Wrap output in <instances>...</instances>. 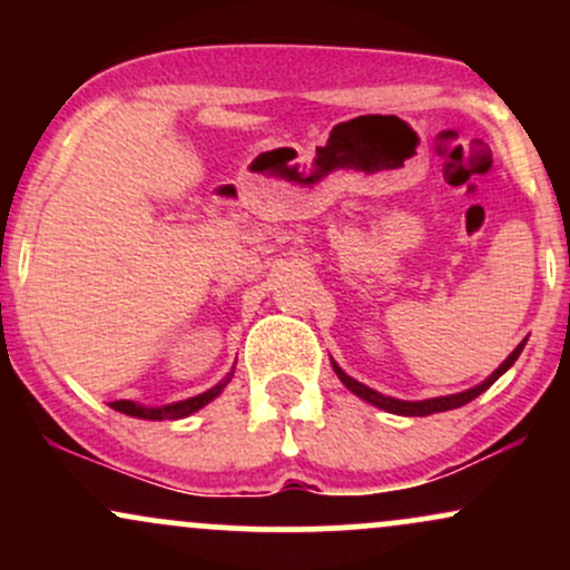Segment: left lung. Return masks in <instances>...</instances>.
<instances>
[{
    "label": "left lung",
    "instance_id": "obj_1",
    "mask_svg": "<svg viewBox=\"0 0 570 570\" xmlns=\"http://www.w3.org/2000/svg\"><path fill=\"white\" fill-rule=\"evenodd\" d=\"M522 348H525V340H522V343L517 345V348H514L512 353H509L507 358H503L501 367L495 370L493 375L488 377V381H482L480 385H474V389L463 391V394H453V396L426 399V402H402V399L383 396V394H377V391L367 389V385H362L358 381H353L351 375H345V372L340 370L335 362H332V367H335V372H337L340 381L345 383V389H351L353 394H356V396L367 399V402H370V404H375V407H381V410H385V412H394V415H431V412H444V410H455V407H461V404L472 402L474 396H480L482 391H488L490 385H493L495 381H499V377L503 375V372H507L509 367H512V364L517 362V356H520V353H522Z\"/></svg>",
    "mask_w": 570,
    "mask_h": 570
}]
</instances>
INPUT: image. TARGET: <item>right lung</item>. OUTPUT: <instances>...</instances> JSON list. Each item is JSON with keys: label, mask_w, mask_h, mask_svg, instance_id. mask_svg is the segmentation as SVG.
<instances>
[{"label": "right lung", "mask_w": 570, "mask_h": 570, "mask_svg": "<svg viewBox=\"0 0 570 570\" xmlns=\"http://www.w3.org/2000/svg\"><path fill=\"white\" fill-rule=\"evenodd\" d=\"M230 377H227L225 383H219V385H214V389H208L206 394L185 399V402L168 404V407H141V404H134V402H126V399H120V402H112V410L126 412V415H134V417H147V421H176V417L193 415V412L200 410L203 404H208L214 396H219V391L225 389L227 383H230Z\"/></svg>", "instance_id": "1"}]
</instances>
